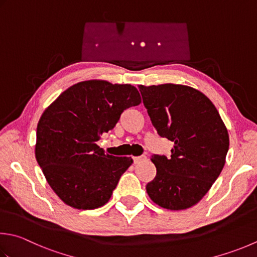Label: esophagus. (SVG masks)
Here are the masks:
<instances>
[{
    "label": "esophagus",
    "mask_w": 257,
    "mask_h": 257,
    "mask_svg": "<svg viewBox=\"0 0 257 257\" xmlns=\"http://www.w3.org/2000/svg\"><path fill=\"white\" fill-rule=\"evenodd\" d=\"M146 159H147V157H146V156H139V157H134V163H135V165H137V164H140V163L145 162Z\"/></svg>",
    "instance_id": "esophagus-1"
}]
</instances>
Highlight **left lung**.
I'll use <instances>...</instances> for the list:
<instances>
[{
	"label": "left lung",
	"mask_w": 257,
	"mask_h": 257,
	"mask_svg": "<svg viewBox=\"0 0 257 257\" xmlns=\"http://www.w3.org/2000/svg\"><path fill=\"white\" fill-rule=\"evenodd\" d=\"M150 120L160 137L174 143L172 155H154L157 168L146 186L150 199L166 209L197 204L222 173L229 147L226 125L213 102L188 85H139Z\"/></svg>",
	"instance_id": "obj_1"
}]
</instances>
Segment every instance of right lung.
Here are the masks:
<instances>
[{
  "label": "right lung",
  "mask_w": 257,
  "mask_h": 257,
  "mask_svg": "<svg viewBox=\"0 0 257 257\" xmlns=\"http://www.w3.org/2000/svg\"><path fill=\"white\" fill-rule=\"evenodd\" d=\"M142 98L132 84L82 81L45 109L37 128L35 158L50 187L64 204L94 209L108 203L132 157L104 154L97 145L123 110Z\"/></svg>",
  "instance_id": "add662e5"
}]
</instances>
